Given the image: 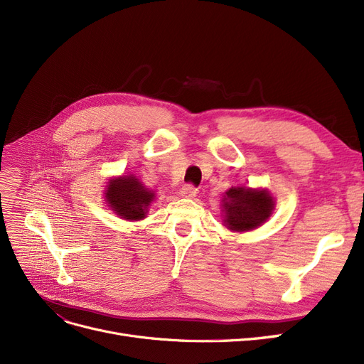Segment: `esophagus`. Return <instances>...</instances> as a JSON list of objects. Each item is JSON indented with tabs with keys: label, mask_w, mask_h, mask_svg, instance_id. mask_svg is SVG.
Segmentation results:
<instances>
[{
	"label": "esophagus",
	"mask_w": 364,
	"mask_h": 364,
	"mask_svg": "<svg viewBox=\"0 0 364 364\" xmlns=\"http://www.w3.org/2000/svg\"><path fill=\"white\" fill-rule=\"evenodd\" d=\"M196 193H198V188L192 184H187L180 190V195L183 198H187V199H193L196 196Z\"/></svg>",
	"instance_id": "obj_1"
}]
</instances>
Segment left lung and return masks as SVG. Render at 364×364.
Masks as SVG:
<instances>
[{"label":"left lung","mask_w":364,"mask_h":364,"mask_svg":"<svg viewBox=\"0 0 364 364\" xmlns=\"http://www.w3.org/2000/svg\"><path fill=\"white\" fill-rule=\"evenodd\" d=\"M224 224L228 230L250 232L270 218L274 209V198L261 188L232 187L223 200Z\"/></svg>","instance_id":"1"}]
</instances>
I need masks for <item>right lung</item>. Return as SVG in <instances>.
I'll list each match as a JSON object with an SVG mask.
<instances>
[{
	"mask_svg": "<svg viewBox=\"0 0 364 364\" xmlns=\"http://www.w3.org/2000/svg\"><path fill=\"white\" fill-rule=\"evenodd\" d=\"M105 198L118 217L128 221H139L146 217L155 193L144 187L136 176H122L109 180Z\"/></svg>",
	"mask_w": 364,
	"mask_h": 364,
	"instance_id": "add662e5",
	"label": "right lung"
}]
</instances>
